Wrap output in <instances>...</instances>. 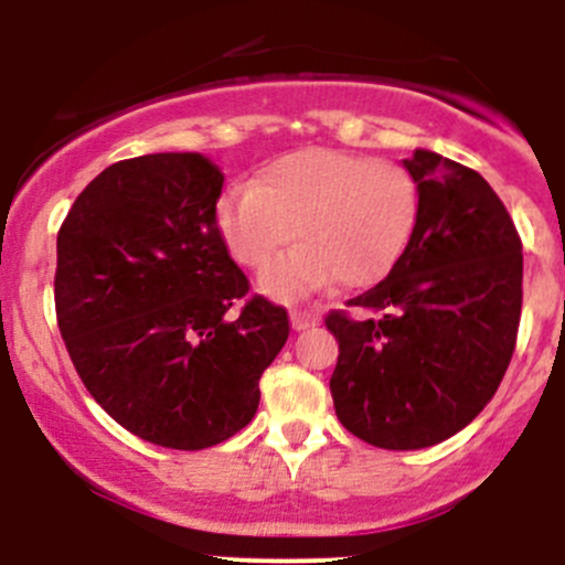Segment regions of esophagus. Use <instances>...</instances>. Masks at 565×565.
Masks as SVG:
<instances>
[{
  "label": "esophagus",
  "mask_w": 565,
  "mask_h": 565,
  "mask_svg": "<svg viewBox=\"0 0 565 565\" xmlns=\"http://www.w3.org/2000/svg\"><path fill=\"white\" fill-rule=\"evenodd\" d=\"M289 322H292L295 330L315 328L317 315H311V311H306V309H292V311H289Z\"/></svg>",
  "instance_id": "esophagus-1"
}]
</instances>
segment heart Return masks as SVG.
Masks as SVG:
<instances>
[{"mask_svg":"<svg viewBox=\"0 0 565 565\" xmlns=\"http://www.w3.org/2000/svg\"><path fill=\"white\" fill-rule=\"evenodd\" d=\"M420 185L407 167L341 150H300L276 158L254 185L218 202V232L232 259L262 267L278 247L301 243L265 267L259 287L295 300L339 278L369 287L388 276L415 235Z\"/></svg>","mask_w":565,"mask_h":565,"instance_id":"b5f03b06","label":"heart"}]
</instances>
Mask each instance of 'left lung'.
<instances>
[{
	"label": "left lung",
	"instance_id": "obj_1",
	"mask_svg": "<svg viewBox=\"0 0 565 565\" xmlns=\"http://www.w3.org/2000/svg\"><path fill=\"white\" fill-rule=\"evenodd\" d=\"M415 235L388 276L352 309L324 317L339 341L330 377L347 431L388 451H415L465 429L498 391L522 315V241L487 180L415 150Z\"/></svg>",
	"mask_w": 565,
	"mask_h": 565
}]
</instances>
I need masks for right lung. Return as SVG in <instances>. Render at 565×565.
I'll return each instance as SVG.
<instances>
[{"instance_id": "add662e5", "label": "right lung", "mask_w": 565, "mask_h": 565, "mask_svg": "<svg viewBox=\"0 0 565 565\" xmlns=\"http://www.w3.org/2000/svg\"><path fill=\"white\" fill-rule=\"evenodd\" d=\"M224 174L199 152L104 169L56 235L54 303L95 402L136 437L177 451L250 424L259 377L287 344L284 306L254 295L215 221Z\"/></svg>"}]
</instances>
